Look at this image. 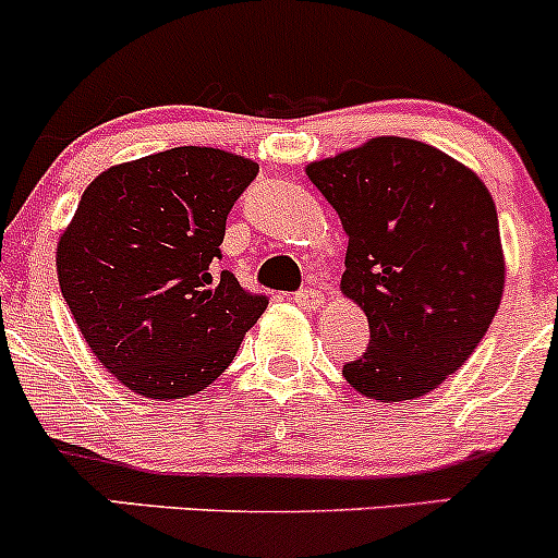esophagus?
<instances>
[{"mask_svg": "<svg viewBox=\"0 0 558 558\" xmlns=\"http://www.w3.org/2000/svg\"><path fill=\"white\" fill-rule=\"evenodd\" d=\"M292 301H295L301 308H308V312H317L322 303H325V295H322L319 290H314V287H306V290L295 292V298H292Z\"/></svg>", "mask_w": 558, "mask_h": 558, "instance_id": "obj_1", "label": "esophagus"}]
</instances>
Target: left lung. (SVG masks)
<instances>
[{
  "mask_svg": "<svg viewBox=\"0 0 558 558\" xmlns=\"http://www.w3.org/2000/svg\"><path fill=\"white\" fill-rule=\"evenodd\" d=\"M306 177L341 217V292L371 327L343 376L378 403L433 392L475 352L502 301L492 193L451 155L403 136L314 160Z\"/></svg>",
  "mask_w": 558,
  "mask_h": 558,
  "instance_id": "obj_1",
  "label": "left lung"
}]
</instances>
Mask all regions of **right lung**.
I'll return each instance as SVG.
<instances>
[{
	"label": "right lung",
	"mask_w": 558,
	"mask_h": 558,
	"mask_svg": "<svg viewBox=\"0 0 558 558\" xmlns=\"http://www.w3.org/2000/svg\"><path fill=\"white\" fill-rule=\"evenodd\" d=\"M255 177L241 155L171 147L85 187L56 268L85 343L123 387L153 400L201 392L266 312V295L217 274L228 211Z\"/></svg>",
	"instance_id": "right-lung-1"
}]
</instances>
